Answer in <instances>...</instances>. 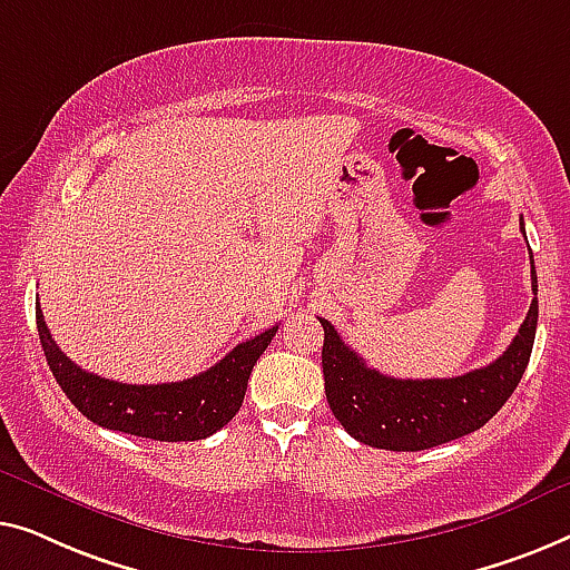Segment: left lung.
Returning a JSON list of instances; mask_svg holds the SVG:
<instances>
[{
  "label": "left lung",
  "mask_w": 570,
  "mask_h": 570,
  "mask_svg": "<svg viewBox=\"0 0 570 570\" xmlns=\"http://www.w3.org/2000/svg\"><path fill=\"white\" fill-rule=\"evenodd\" d=\"M519 224L524 232V222ZM532 292V307L511 346L493 364L449 380H395L376 372L343 343L325 317H320L325 331V395L333 415L356 442L390 452H421L485 426L517 390L532 356L537 331L534 261Z\"/></svg>",
  "instance_id": "1"
}]
</instances>
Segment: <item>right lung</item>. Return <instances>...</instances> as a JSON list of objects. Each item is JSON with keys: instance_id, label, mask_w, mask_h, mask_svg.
I'll use <instances>...</instances> for the list:
<instances>
[{"instance_id": "1", "label": "right lung", "mask_w": 570, "mask_h": 570, "mask_svg": "<svg viewBox=\"0 0 570 570\" xmlns=\"http://www.w3.org/2000/svg\"><path fill=\"white\" fill-rule=\"evenodd\" d=\"M36 325L48 368L79 413L102 429L155 442H196L227 426L243 405L255 362L278 331L274 325L237 343L219 364L190 380L126 384L85 372L67 358L48 333L41 304H36Z\"/></svg>"}]
</instances>
